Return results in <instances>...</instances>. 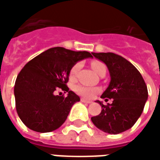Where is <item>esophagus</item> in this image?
I'll use <instances>...</instances> for the list:
<instances>
[{
	"instance_id": "34e87169",
	"label": "esophagus",
	"mask_w": 160,
	"mask_h": 160,
	"mask_svg": "<svg viewBox=\"0 0 160 160\" xmlns=\"http://www.w3.org/2000/svg\"><path fill=\"white\" fill-rule=\"evenodd\" d=\"M80 101H81L82 102H84V103H88V104H89V103L92 102L91 101H88V100H86V99H83V98L80 99Z\"/></svg>"
}]
</instances>
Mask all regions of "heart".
<instances>
[{
  "instance_id": "heart-1",
  "label": "heart",
  "mask_w": 160,
  "mask_h": 160,
  "mask_svg": "<svg viewBox=\"0 0 160 160\" xmlns=\"http://www.w3.org/2000/svg\"><path fill=\"white\" fill-rule=\"evenodd\" d=\"M91 66H92V68L94 69V71L98 75H100L103 71H106L105 65L103 64L102 62L99 61V60L92 61ZM80 67H81V63L80 62H77L76 64H74L73 66H72V68L70 69V72H69V76H70L71 79H73L77 75L78 72L80 71ZM73 89H74V91L77 94L83 96V97H86V98H92L94 96V94L99 91L98 88L85 87V86H82V85H76V86H74Z\"/></svg>"
}]
</instances>
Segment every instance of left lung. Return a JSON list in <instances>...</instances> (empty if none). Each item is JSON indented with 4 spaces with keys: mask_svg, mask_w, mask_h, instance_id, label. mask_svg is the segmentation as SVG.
<instances>
[{
    "mask_svg": "<svg viewBox=\"0 0 160 160\" xmlns=\"http://www.w3.org/2000/svg\"><path fill=\"white\" fill-rule=\"evenodd\" d=\"M105 63L110 82L102 98L113 99L112 103L102 106V112L91 120L99 130L108 134H119L130 129L144 110L148 90L138 70L130 61L113 52H92Z\"/></svg>",
    "mask_w": 160,
    "mask_h": 160,
    "instance_id": "1",
    "label": "left lung"
}]
</instances>
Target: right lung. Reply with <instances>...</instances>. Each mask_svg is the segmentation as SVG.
<instances>
[{
    "mask_svg": "<svg viewBox=\"0 0 160 160\" xmlns=\"http://www.w3.org/2000/svg\"><path fill=\"white\" fill-rule=\"evenodd\" d=\"M88 58H93L88 52L53 47L23 66L16 78L14 94L17 114L29 129L44 133L65 122L72 105L80 102L66 86L69 72L74 64ZM58 90L67 92L68 96H57Z\"/></svg>",
    "mask_w": 160,
    "mask_h": 160,
    "instance_id": "right-lung-1",
    "label": "right lung"
}]
</instances>
